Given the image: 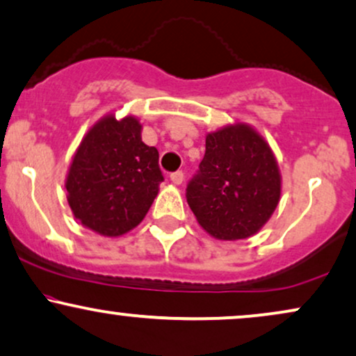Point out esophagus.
I'll use <instances>...</instances> for the list:
<instances>
[{
  "instance_id": "obj_1",
  "label": "esophagus",
  "mask_w": 356,
  "mask_h": 356,
  "mask_svg": "<svg viewBox=\"0 0 356 356\" xmlns=\"http://www.w3.org/2000/svg\"><path fill=\"white\" fill-rule=\"evenodd\" d=\"M170 181H172L175 186H181L184 182V172L182 170H175V172L170 174Z\"/></svg>"
}]
</instances>
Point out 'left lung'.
<instances>
[{"label":"left lung","mask_w":356,"mask_h":356,"mask_svg":"<svg viewBox=\"0 0 356 356\" xmlns=\"http://www.w3.org/2000/svg\"><path fill=\"white\" fill-rule=\"evenodd\" d=\"M186 197L197 222L216 238L238 241L259 232L280 200V172L264 137L245 124L207 134Z\"/></svg>","instance_id":"obj_1"}]
</instances>
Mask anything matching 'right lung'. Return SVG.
<instances>
[{"label": "right lung", "instance_id": "obj_1", "mask_svg": "<svg viewBox=\"0 0 356 356\" xmlns=\"http://www.w3.org/2000/svg\"><path fill=\"white\" fill-rule=\"evenodd\" d=\"M132 115L101 119L86 134L66 179L67 202L81 224L118 237L140 224L164 175L159 152L140 139Z\"/></svg>", "mask_w": 356, "mask_h": 356}]
</instances>
